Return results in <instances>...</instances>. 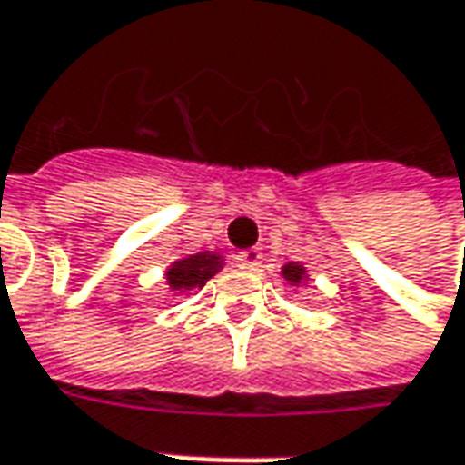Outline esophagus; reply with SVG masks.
Listing matches in <instances>:
<instances>
[{
    "label": "esophagus",
    "instance_id": "34e87169",
    "mask_svg": "<svg viewBox=\"0 0 465 465\" xmlns=\"http://www.w3.org/2000/svg\"><path fill=\"white\" fill-rule=\"evenodd\" d=\"M261 261H263V255L258 248H248V251H240L235 255V263H238V269H245V271H255L261 266Z\"/></svg>",
    "mask_w": 465,
    "mask_h": 465
}]
</instances>
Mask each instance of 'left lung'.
<instances>
[{
  "instance_id": "left-lung-1",
  "label": "left lung",
  "mask_w": 465,
  "mask_h": 465,
  "mask_svg": "<svg viewBox=\"0 0 465 465\" xmlns=\"http://www.w3.org/2000/svg\"><path fill=\"white\" fill-rule=\"evenodd\" d=\"M282 276L289 283H302L304 282V269L299 263H286L282 269Z\"/></svg>"
}]
</instances>
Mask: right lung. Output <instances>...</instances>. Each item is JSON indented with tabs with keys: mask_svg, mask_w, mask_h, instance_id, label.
<instances>
[{
	"mask_svg": "<svg viewBox=\"0 0 465 465\" xmlns=\"http://www.w3.org/2000/svg\"><path fill=\"white\" fill-rule=\"evenodd\" d=\"M220 269H223V258L217 253H212V251L189 255V258L176 261V263L166 271L168 286H171L173 292H186V289H196V286L202 289V286L210 282L212 276Z\"/></svg>",
	"mask_w": 465,
	"mask_h": 465,
	"instance_id": "obj_1",
	"label": "right lung"
}]
</instances>
